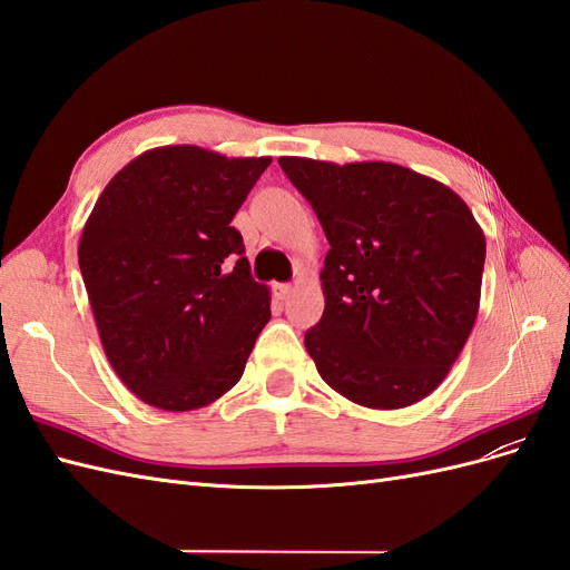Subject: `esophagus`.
<instances>
[{
    "label": "esophagus",
    "mask_w": 570,
    "mask_h": 570,
    "mask_svg": "<svg viewBox=\"0 0 570 570\" xmlns=\"http://www.w3.org/2000/svg\"><path fill=\"white\" fill-rule=\"evenodd\" d=\"M273 295L278 297V299H287V297L292 295V285H287V283H275V285H273Z\"/></svg>",
    "instance_id": "obj_1"
}]
</instances>
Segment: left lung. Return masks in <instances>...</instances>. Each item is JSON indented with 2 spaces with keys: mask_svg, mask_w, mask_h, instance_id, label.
I'll return each mask as SVG.
<instances>
[{
  "mask_svg": "<svg viewBox=\"0 0 570 570\" xmlns=\"http://www.w3.org/2000/svg\"><path fill=\"white\" fill-rule=\"evenodd\" d=\"M278 164L331 245L323 316L304 335L321 377L368 409L421 402L473 331L485 266L478 220L454 189L396 164Z\"/></svg>",
  "mask_w": 570,
  "mask_h": 570,
  "instance_id": "8db88e82",
  "label": "left lung"
}]
</instances>
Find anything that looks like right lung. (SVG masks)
Listing matches in <instances>:
<instances>
[{
  "mask_svg": "<svg viewBox=\"0 0 570 570\" xmlns=\"http://www.w3.org/2000/svg\"><path fill=\"white\" fill-rule=\"evenodd\" d=\"M268 164L195 145L149 149L85 223L78 264L101 347L145 404L202 409L243 377L271 295L230 220Z\"/></svg>",
  "mask_w": 570,
  "mask_h": 570,
  "instance_id": "right-lung-1",
  "label": "right lung"
}]
</instances>
